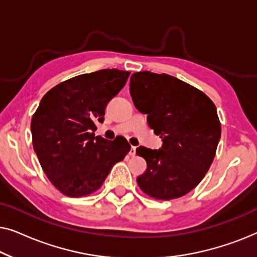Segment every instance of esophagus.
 <instances>
[{
  "label": "esophagus",
  "mask_w": 257,
  "mask_h": 257,
  "mask_svg": "<svg viewBox=\"0 0 257 257\" xmlns=\"http://www.w3.org/2000/svg\"><path fill=\"white\" fill-rule=\"evenodd\" d=\"M136 152H137V149L135 146H131V149H130V152H128V154L131 157H135L136 156Z\"/></svg>",
  "instance_id": "1"
}]
</instances>
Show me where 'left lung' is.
Returning a JSON list of instances; mask_svg holds the SVG:
<instances>
[{"mask_svg":"<svg viewBox=\"0 0 257 257\" xmlns=\"http://www.w3.org/2000/svg\"><path fill=\"white\" fill-rule=\"evenodd\" d=\"M130 93L137 110L163 146H139L147 168L137 178L144 193L159 200L187 194L199 185L215 157L221 124L212 100L194 86L166 73L136 72Z\"/></svg>","mask_w":257,"mask_h":257,"instance_id":"1","label":"left lung"}]
</instances>
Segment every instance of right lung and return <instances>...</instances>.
I'll return each instance as SVG.
<instances>
[{"instance_id": "obj_1", "label": "right lung", "mask_w": 257, "mask_h": 257, "mask_svg": "<svg viewBox=\"0 0 257 257\" xmlns=\"http://www.w3.org/2000/svg\"><path fill=\"white\" fill-rule=\"evenodd\" d=\"M130 72L105 69L65 80L44 94L31 119L34 150L49 180L77 198L96 192L118 161L130 152L124 137H94L105 107Z\"/></svg>"}]
</instances>
